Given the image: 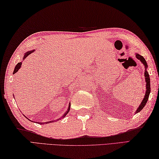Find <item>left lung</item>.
<instances>
[{"instance_id":"obj_1","label":"left lung","mask_w":159,"mask_h":159,"mask_svg":"<svg viewBox=\"0 0 159 159\" xmlns=\"http://www.w3.org/2000/svg\"><path fill=\"white\" fill-rule=\"evenodd\" d=\"M136 58L137 59H139L140 61H141L143 64H144V66L145 67V71H144V77H145V81L146 83H147V84H146V93H145V96H144V99L142 100V101L140 103V105L139 106L138 108L137 109L136 112H135V113H139V111H141L144 107L146 105V103H147V101H148V98H149V94H150V92H151V87H150V78H149V75L148 73L147 68V61H145L144 58L142 56H140L139 54L138 53H136Z\"/></svg>"}]
</instances>
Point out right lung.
<instances>
[{"instance_id":"add662e5","label":"right lung","mask_w":159,"mask_h":159,"mask_svg":"<svg viewBox=\"0 0 159 159\" xmlns=\"http://www.w3.org/2000/svg\"><path fill=\"white\" fill-rule=\"evenodd\" d=\"M34 51V50H33V51H27V53H25V55H24V58H23V60H24L26 57H27L29 55H30V53H33V52ZM21 66H22V62H18V63L16 65V66H15V69H14V71H13V74H15L16 73V72L18 71V70H20V68L21 67ZM70 103L69 104V106H68V108H67V111L66 112V113H65L63 115H62V116H61V118H58V120H61V119H62V118H65V116H66V115L67 113H68V112H69V111H70ZM55 120H53V121H48V122H46V123H53V122H54ZM39 124H41V125H43V124H44V123H39Z\"/></svg>"}]
</instances>
